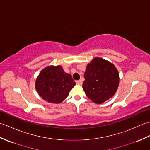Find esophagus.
Instances as JSON below:
<instances>
[{
    "label": "esophagus",
    "mask_w": 150,
    "mask_h": 150,
    "mask_svg": "<svg viewBox=\"0 0 150 150\" xmlns=\"http://www.w3.org/2000/svg\"><path fill=\"white\" fill-rule=\"evenodd\" d=\"M76 84L78 85H82V82L81 81H76Z\"/></svg>",
    "instance_id": "34e87169"
}]
</instances>
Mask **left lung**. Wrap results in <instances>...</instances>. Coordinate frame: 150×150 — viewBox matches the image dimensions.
<instances>
[{"instance_id": "8db88e82", "label": "left lung", "mask_w": 150, "mask_h": 150, "mask_svg": "<svg viewBox=\"0 0 150 150\" xmlns=\"http://www.w3.org/2000/svg\"><path fill=\"white\" fill-rule=\"evenodd\" d=\"M82 88L95 104H102L112 97L119 87V74L113 64L100 57H95L88 64L84 73Z\"/></svg>"}]
</instances>
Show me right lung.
I'll use <instances>...</instances> for the list:
<instances>
[{"label":"right lung","mask_w":150,"mask_h":150,"mask_svg":"<svg viewBox=\"0 0 150 150\" xmlns=\"http://www.w3.org/2000/svg\"><path fill=\"white\" fill-rule=\"evenodd\" d=\"M75 82L61 66H48L40 71L36 79L35 88L44 100L59 104L68 96Z\"/></svg>","instance_id":"1"}]
</instances>
